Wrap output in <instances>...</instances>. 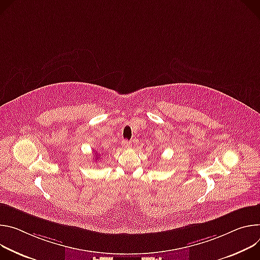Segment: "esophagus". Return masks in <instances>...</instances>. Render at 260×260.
<instances>
[{"instance_id": "obj_1", "label": "esophagus", "mask_w": 260, "mask_h": 260, "mask_svg": "<svg viewBox=\"0 0 260 260\" xmlns=\"http://www.w3.org/2000/svg\"><path fill=\"white\" fill-rule=\"evenodd\" d=\"M122 146H123V148H125V149H129V148H131V142L125 139V140L122 141Z\"/></svg>"}]
</instances>
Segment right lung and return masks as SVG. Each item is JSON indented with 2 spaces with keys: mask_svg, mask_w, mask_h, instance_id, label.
<instances>
[{
  "mask_svg": "<svg viewBox=\"0 0 260 260\" xmlns=\"http://www.w3.org/2000/svg\"><path fill=\"white\" fill-rule=\"evenodd\" d=\"M95 159H98V156H97V157H96V158H95Z\"/></svg>",
  "mask_w": 260,
  "mask_h": 260,
  "instance_id": "obj_1",
  "label": "right lung"
}]
</instances>
